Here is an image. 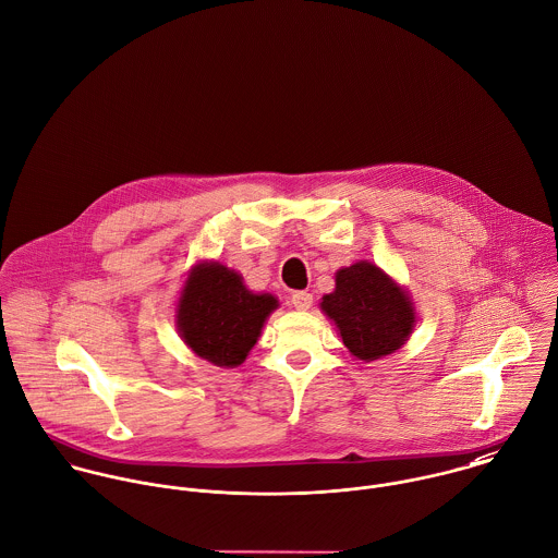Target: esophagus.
Instances as JSON below:
<instances>
[{
  "label": "esophagus",
  "mask_w": 558,
  "mask_h": 558,
  "mask_svg": "<svg viewBox=\"0 0 558 558\" xmlns=\"http://www.w3.org/2000/svg\"><path fill=\"white\" fill-rule=\"evenodd\" d=\"M291 304L298 308V311H308L313 306V295L306 293V291H295L291 295Z\"/></svg>",
  "instance_id": "obj_1"
}]
</instances>
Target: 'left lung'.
<instances>
[{"instance_id": "8db88e82", "label": "left lung", "mask_w": 558, "mask_h": 558, "mask_svg": "<svg viewBox=\"0 0 558 558\" xmlns=\"http://www.w3.org/2000/svg\"><path fill=\"white\" fill-rule=\"evenodd\" d=\"M319 306L335 324L349 353L364 362L401 349L416 326L410 293L368 260L340 267L335 291L324 295Z\"/></svg>"}]
</instances>
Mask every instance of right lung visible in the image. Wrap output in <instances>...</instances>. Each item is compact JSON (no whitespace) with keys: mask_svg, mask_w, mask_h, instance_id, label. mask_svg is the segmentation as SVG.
Masks as SVG:
<instances>
[{"mask_svg":"<svg viewBox=\"0 0 558 558\" xmlns=\"http://www.w3.org/2000/svg\"><path fill=\"white\" fill-rule=\"evenodd\" d=\"M278 306L276 295L250 291L239 271L218 260H201L187 271L174 324L198 357L234 368L243 364Z\"/></svg>","mask_w":558,"mask_h":558,"instance_id":"right-lung-1","label":"right lung"}]
</instances>
